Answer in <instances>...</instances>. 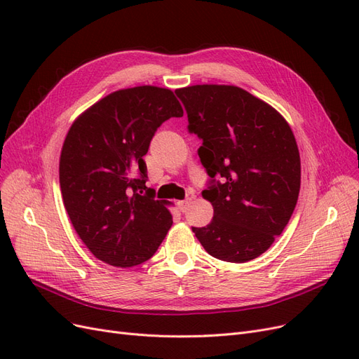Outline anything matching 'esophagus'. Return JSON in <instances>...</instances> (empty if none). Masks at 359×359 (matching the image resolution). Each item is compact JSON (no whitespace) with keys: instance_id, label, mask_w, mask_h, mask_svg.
Instances as JSON below:
<instances>
[{"instance_id":"obj_1","label":"esophagus","mask_w":359,"mask_h":359,"mask_svg":"<svg viewBox=\"0 0 359 359\" xmlns=\"http://www.w3.org/2000/svg\"><path fill=\"white\" fill-rule=\"evenodd\" d=\"M190 202H191V199H186V201H180L178 202V208L181 210V212H186L189 210Z\"/></svg>"}]
</instances>
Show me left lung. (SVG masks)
Returning <instances> with one entry per match:
<instances>
[{"instance_id": "8db88e82", "label": "left lung", "mask_w": 359, "mask_h": 359, "mask_svg": "<svg viewBox=\"0 0 359 359\" xmlns=\"http://www.w3.org/2000/svg\"><path fill=\"white\" fill-rule=\"evenodd\" d=\"M175 93L187 111L189 132L202 139L198 154L211 178L202 196L214 217L191 229L217 259H256L281 235L297 206L301 160L292 128L273 106L240 86L205 83Z\"/></svg>"}]
</instances>
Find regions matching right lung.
Instances as JSON below:
<instances>
[{
    "label": "right lung",
    "instance_id": "add662e5",
    "mask_svg": "<svg viewBox=\"0 0 359 359\" xmlns=\"http://www.w3.org/2000/svg\"><path fill=\"white\" fill-rule=\"evenodd\" d=\"M184 111L168 88L111 93L74 119L60 157L62 202L90 252L118 268L145 262L172 226L168 201L145 186L157 128Z\"/></svg>",
    "mask_w": 359,
    "mask_h": 359
}]
</instances>
